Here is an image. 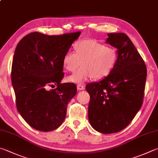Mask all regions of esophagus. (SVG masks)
I'll list each match as a JSON object with an SVG mask.
<instances>
[{"mask_svg": "<svg viewBox=\"0 0 158 158\" xmlns=\"http://www.w3.org/2000/svg\"><path fill=\"white\" fill-rule=\"evenodd\" d=\"M77 90H84V89H85L84 85L83 84H77Z\"/></svg>", "mask_w": 158, "mask_h": 158, "instance_id": "1", "label": "esophagus"}]
</instances>
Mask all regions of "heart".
<instances>
[{
	"mask_svg": "<svg viewBox=\"0 0 158 158\" xmlns=\"http://www.w3.org/2000/svg\"><path fill=\"white\" fill-rule=\"evenodd\" d=\"M75 53L68 51L63 56V65L69 72L75 73L67 77V81L82 83L89 79H102L115 68L118 53L113 47L106 46L93 40H82L74 45Z\"/></svg>",
	"mask_w": 158,
	"mask_h": 158,
	"instance_id": "obj_1",
	"label": "heart"
}]
</instances>
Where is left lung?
Instances as JSON below:
<instances>
[{
    "instance_id": "left-lung-1",
    "label": "left lung",
    "mask_w": 158,
    "mask_h": 158,
    "mask_svg": "<svg viewBox=\"0 0 158 158\" xmlns=\"http://www.w3.org/2000/svg\"><path fill=\"white\" fill-rule=\"evenodd\" d=\"M106 44L116 48L115 68L99 82L85 86L90 94L88 119L94 130L110 134L130 124L143 104L147 67L124 33H108Z\"/></svg>"
}]
</instances>
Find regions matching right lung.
<instances>
[{
  "label": "right lung",
  "mask_w": 158,
  "mask_h": 158,
  "mask_svg": "<svg viewBox=\"0 0 158 158\" xmlns=\"http://www.w3.org/2000/svg\"><path fill=\"white\" fill-rule=\"evenodd\" d=\"M81 31L49 36L38 31L17 45L11 65V84L19 113L30 127L48 132L59 128L68 103L77 93L73 83L61 84L63 56ZM57 88L47 90L49 86Z\"/></svg>",
  "instance_id": "obj_1"
}]
</instances>
